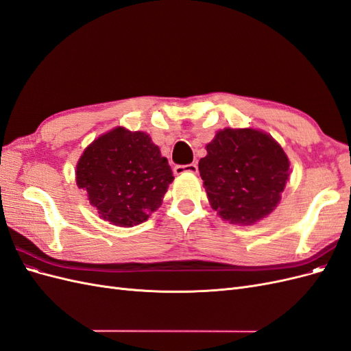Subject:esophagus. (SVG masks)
I'll use <instances>...</instances> for the list:
<instances>
[{
	"instance_id": "obj_1",
	"label": "esophagus",
	"mask_w": 351,
	"mask_h": 351,
	"mask_svg": "<svg viewBox=\"0 0 351 351\" xmlns=\"http://www.w3.org/2000/svg\"><path fill=\"white\" fill-rule=\"evenodd\" d=\"M196 174L197 173V165L196 164H187V165H176L174 167V174L182 176V174Z\"/></svg>"
}]
</instances>
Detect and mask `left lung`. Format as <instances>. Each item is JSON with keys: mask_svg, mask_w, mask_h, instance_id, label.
I'll list each match as a JSON object with an SVG mask.
<instances>
[{"mask_svg": "<svg viewBox=\"0 0 351 351\" xmlns=\"http://www.w3.org/2000/svg\"><path fill=\"white\" fill-rule=\"evenodd\" d=\"M199 161L212 209L232 224L252 226L277 208L290 176V161L267 133L219 130Z\"/></svg>", "mask_w": 351, "mask_h": 351, "instance_id": "left-lung-1", "label": "left lung"}]
</instances>
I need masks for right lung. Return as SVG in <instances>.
<instances>
[{
	"instance_id": "right-lung-1",
	"label": "right lung",
	"mask_w": 351,
	"mask_h": 351,
	"mask_svg": "<svg viewBox=\"0 0 351 351\" xmlns=\"http://www.w3.org/2000/svg\"><path fill=\"white\" fill-rule=\"evenodd\" d=\"M173 180L171 167L149 134L124 127L95 139L76 165V183L86 190L90 205L102 219L119 227L149 218Z\"/></svg>"
}]
</instances>
